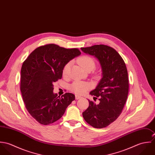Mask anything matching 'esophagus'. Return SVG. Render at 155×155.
I'll list each match as a JSON object with an SVG mask.
<instances>
[{"label": "esophagus", "instance_id": "esophagus-1", "mask_svg": "<svg viewBox=\"0 0 155 155\" xmlns=\"http://www.w3.org/2000/svg\"><path fill=\"white\" fill-rule=\"evenodd\" d=\"M75 98H76V100H79V99L81 98V96H79V95H75Z\"/></svg>", "mask_w": 155, "mask_h": 155}]
</instances>
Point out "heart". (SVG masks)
I'll return each instance as SVG.
<instances>
[{"mask_svg": "<svg viewBox=\"0 0 155 155\" xmlns=\"http://www.w3.org/2000/svg\"><path fill=\"white\" fill-rule=\"evenodd\" d=\"M81 66L83 67L84 70L86 71L92 70L95 67V63L94 60L90 57L88 56H83L81 57L78 60ZM70 63H67L63 68V73L64 76H66L68 74L70 67ZM89 88L88 84L83 82H75L71 85V89L76 94H82L86 92Z\"/></svg>", "mask_w": 155, "mask_h": 155, "instance_id": "obj_1", "label": "heart"}]
</instances>
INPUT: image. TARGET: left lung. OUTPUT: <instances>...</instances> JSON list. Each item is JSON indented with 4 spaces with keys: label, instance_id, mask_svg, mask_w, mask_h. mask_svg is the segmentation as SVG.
<instances>
[{
    "label": "left lung",
    "instance_id": "left-lung-1",
    "mask_svg": "<svg viewBox=\"0 0 155 155\" xmlns=\"http://www.w3.org/2000/svg\"><path fill=\"white\" fill-rule=\"evenodd\" d=\"M81 49L97 59L102 72L97 86L90 92L91 95L98 97L100 103L96 104L88 100L89 105L83 117L94 128H105L119 117L126 103L129 89L126 65L116 51L107 45H96Z\"/></svg>",
    "mask_w": 155,
    "mask_h": 155
}]
</instances>
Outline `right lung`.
Instances as JSON below:
<instances>
[{"label": "right lung", "instance_id": "add662e5", "mask_svg": "<svg viewBox=\"0 0 155 155\" xmlns=\"http://www.w3.org/2000/svg\"><path fill=\"white\" fill-rule=\"evenodd\" d=\"M81 54L76 48L46 45L35 49L24 61L20 85L22 99L28 113L40 124L49 125L60 119L74 100L71 93L61 97L54 93L53 84L61 79L66 64Z\"/></svg>", "mask_w": 155, "mask_h": 155}]
</instances>
